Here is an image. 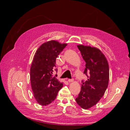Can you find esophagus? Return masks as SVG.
<instances>
[{"label":"esophagus","mask_w":130,"mask_h":130,"mask_svg":"<svg viewBox=\"0 0 130 130\" xmlns=\"http://www.w3.org/2000/svg\"><path fill=\"white\" fill-rule=\"evenodd\" d=\"M68 81H69V83L73 82V78H72V79H68Z\"/></svg>","instance_id":"34e87169"}]
</instances>
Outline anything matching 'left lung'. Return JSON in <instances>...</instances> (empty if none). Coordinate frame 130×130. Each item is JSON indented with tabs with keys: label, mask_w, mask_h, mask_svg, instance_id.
I'll list each match as a JSON object with an SVG mask.
<instances>
[{
	"label": "left lung",
	"mask_w": 130,
	"mask_h": 130,
	"mask_svg": "<svg viewBox=\"0 0 130 130\" xmlns=\"http://www.w3.org/2000/svg\"><path fill=\"white\" fill-rule=\"evenodd\" d=\"M83 60L86 62L84 72L88 80L82 81L81 91L76 101L87 109L97 104L104 95L109 81V66L104 55L96 47L78 45Z\"/></svg>",
	"instance_id": "obj_1"
}]
</instances>
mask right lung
I'll list each match as a JSON object with an SVG mask.
<instances>
[{
	"label": "right lung",
	"instance_id": "1",
	"mask_svg": "<svg viewBox=\"0 0 130 130\" xmlns=\"http://www.w3.org/2000/svg\"><path fill=\"white\" fill-rule=\"evenodd\" d=\"M67 44L56 41L43 43L34 55L30 68V80L34 98L39 104L47 105L56 99L63 84L53 76L56 58Z\"/></svg>",
	"mask_w": 130,
	"mask_h": 130
}]
</instances>
